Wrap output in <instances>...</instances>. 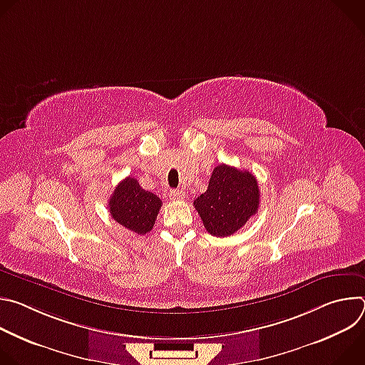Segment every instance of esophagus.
<instances>
[{
	"label": "esophagus",
	"instance_id": "obj_1",
	"mask_svg": "<svg viewBox=\"0 0 365 365\" xmlns=\"http://www.w3.org/2000/svg\"><path fill=\"white\" fill-rule=\"evenodd\" d=\"M169 197L172 200H183L186 197V193L183 190H170Z\"/></svg>",
	"mask_w": 365,
	"mask_h": 365
}]
</instances>
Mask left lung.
Segmentation results:
<instances>
[{
	"label": "left lung",
	"instance_id": "8db88e82",
	"mask_svg": "<svg viewBox=\"0 0 365 365\" xmlns=\"http://www.w3.org/2000/svg\"><path fill=\"white\" fill-rule=\"evenodd\" d=\"M259 190L254 175L218 165L205 193L193 200L205 230L214 237H230L258 212Z\"/></svg>",
	"mask_w": 365,
	"mask_h": 365
}]
</instances>
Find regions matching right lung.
Listing matches in <instances>:
<instances>
[{
	"label": "right lung",
	"mask_w": 365,
	"mask_h": 365,
	"mask_svg": "<svg viewBox=\"0 0 365 365\" xmlns=\"http://www.w3.org/2000/svg\"><path fill=\"white\" fill-rule=\"evenodd\" d=\"M160 207V197L144 190L137 179L130 176L118 183L108 200V210L114 221L138 235L153 230Z\"/></svg>",
	"instance_id": "add662e5"
}]
</instances>
